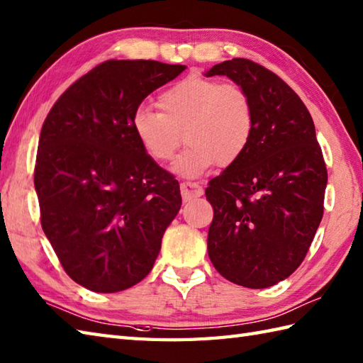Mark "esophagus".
<instances>
[{"label":"esophagus","mask_w":363,"mask_h":363,"mask_svg":"<svg viewBox=\"0 0 363 363\" xmlns=\"http://www.w3.org/2000/svg\"><path fill=\"white\" fill-rule=\"evenodd\" d=\"M203 187L196 182H182L181 184V194L184 201H189L191 198H198L203 195Z\"/></svg>","instance_id":"1"}]
</instances>
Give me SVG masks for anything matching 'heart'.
I'll use <instances>...</instances> for the list:
<instances>
[{"instance_id":"1","label":"heart","mask_w":363,"mask_h":363,"mask_svg":"<svg viewBox=\"0 0 363 363\" xmlns=\"http://www.w3.org/2000/svg\"><path fill=\"white\" fill-rule=\"evenodd\" d=\"M160 112L137 107L130 118L133 133L146 156L157 164L172 160L184 140L187 148L174 162V172L198 177L215 164H235L252 140L256 112L248 91L190 74L162 91Z\"/></svg>"}]
</instances>
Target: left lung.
Wrapping results in <instances>:
<instances>
[{"mask_svg":"<svg viewBox=\"0 0 363 363\" xmlns=\"http://www.w3.org/2000/svg\"><path fill=\"white\" fill-rule=\"evenodd\" d=\"M248 91L256 128L243 156L209 181L207 252L228 281L265 289L303 264L325 211L328 169L313 120L279 76L250 59L213 65Z\"/></svg>","mask_w":363,"mask_h":363,"instance_id":"8db88e82","label":"left lung"}]
</instances>
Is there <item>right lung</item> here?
I'll return each instance as SVG.
<instances>
[{
    "label": "right lung",
    "mask_w": 363,
    "mask_h": 363,
    "mask_svg": "<svg viewBox=\"0 0 363 363\" xmlns=\"http://www.w3.org/2000/svg\"><path fill=\"white\" fill-rule=\"evenodd\" d=\"M184 70L106 60L73 82L43 121L34 168L42 229L65 273L91 291L140 282L181 209L179 182L146 156L130 118Z\"/></svg>",
    "instance_id": "1"
}]
</instances>
